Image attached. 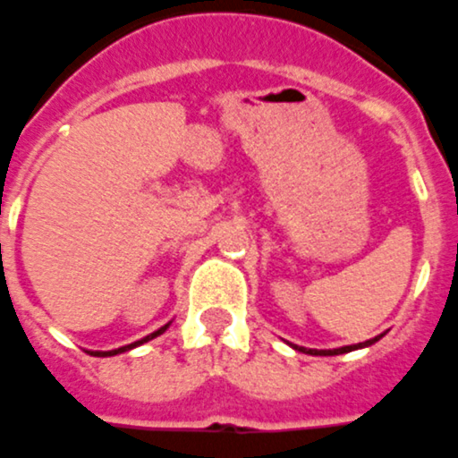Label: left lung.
Returning <instances> with one entry per match:
<instances>
[{
  "label": "left lung",
  "instance_id": "obj_1",
  "mask_svg": "<svg viewBox=\"0 0 458 458\" xmlns=\"http://www.w3.org/2000/svg\"><path fill=\"white\" fill-rule=\"evenodd\" d=\"M379 341V336L372 338V341H365V344H358V345H344V348H336V351H307L310 355H341V353H348V351H353V348H362V345H369ZM298 351H305V348H298Z\"/></svg>",
  "mask_w": 458,
  "mask_h": 458
}]
</instances>
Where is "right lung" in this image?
<instances>
[{"label": "right lung", "instance_id": "1", "mask_svg": "<svg viewBox=\"0 0 458 458\" xmlns=\"http://www.w3.org/2000/svg\"><path fill=\"white\" fill-rule=\"evenodd\" d=\"M165 329H167V324H165V327H163V329L153 331L151 336H146V338H141V341H136V344H129V345H124V348H117V351H107V353H93V355H117V353H124V351H129V348H134V345H141V344H146V341H151V338L160 336V334H163V331H165Z\"/></svg>", "mask_w": 458, "mask_h": 458}]
</instances>
